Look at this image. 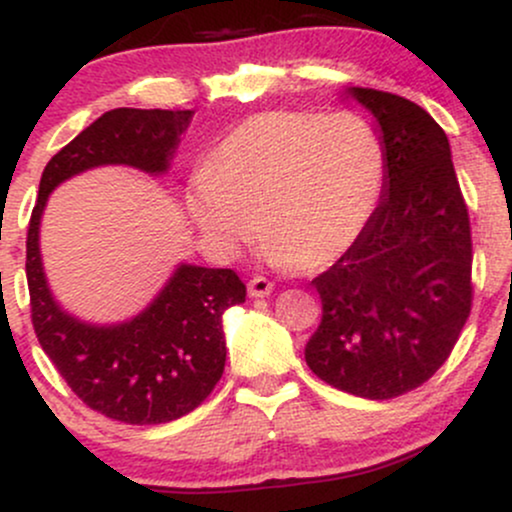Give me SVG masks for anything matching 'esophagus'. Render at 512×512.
Masks as SVG:
<instances>
[{
	"label": "esophagus",
	"instance_id": "1",
	"mask_svg": "<svg viewBox=\"0 0 512 512\" xmlns=\"http://www.w3.org/2000/svg\"><path fill=\"white\" fill-rule=\"evenodd\" d=\"M272 293V281H267L264 276H255L248 284V296L250 298H264Z\"/></svg>",
	"mask_w": 512,
	"mask_h": 512
}]
</instances>
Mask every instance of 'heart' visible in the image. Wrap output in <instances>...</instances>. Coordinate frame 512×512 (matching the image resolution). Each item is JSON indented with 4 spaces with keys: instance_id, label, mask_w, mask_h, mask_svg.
Returning a JSON list of instances; mask_svg holds the SVG:
<instances>
[{
    "instance_id": "1",
    "label": "heart",
    "mask_w": 512,
    "mask_h": 512,
    "mask_svg": "<svg viewBox=\"0 0 512 512\" xmlns=\"http://www.w3.org/2000/svg\"><path fill=\"white\" fill-rule=\"evenodd\" d=\"M385 146L351 110H267L245 117L195 170L187 207L221 257L264 238L279 269H322L344 257L385 187Z\"/></svg>"
}]
</instances>
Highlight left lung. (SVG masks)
<instances>
[{"mask_svg": "<svg viewBox=\"0 0 512 512\" xmlns=\"http://www.w3.org/2000/svg\"><path fill=\"white\" fill-rule=\"evenodd\" d=\"M342 96L373 115L385 187L358 243L313 279L322 320L305 363L349 395L395 399L443 366L467 322L472 233L443 127L395 93Z\"/></svg>", "mask_w": 512, "mask_h": 512, "instance_id": "left-lung-1", "label": "left lung"}]
</instances>
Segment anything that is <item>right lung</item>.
<instances>
[{
  "label": "right lung",
  "instance_id": "add662e5",
  "mask_svg": "<svg viewBox=\"0 0 512 512\" xmlns=\"http://www.w3.org/2000/svg\"><path fill=\"white\" fill-rule=\"evenodd\" d=\"M192 110L115 108L57 151L43 170L26 243V276L38 342L74 395L98 414L156 426L190 414L211 395L226 366L223 313L245 301L233 269L180 262L161 291L122 322H88L62 308L40 255L48 197L74 175L103 166L170 170Z\"/></svg>",
  "mask_w": 512,
  "mask_h": 512
}]
</instances>
